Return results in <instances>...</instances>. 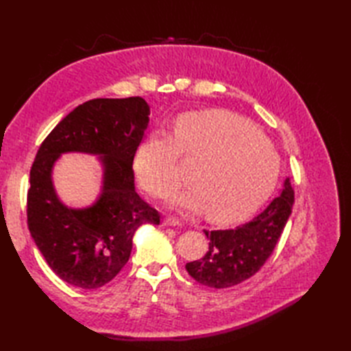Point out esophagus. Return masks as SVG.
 I'll use <instances>...</instances> for the list:
<instances>
[{"label": "esophagus", "instance_id": "1", "mask_svg": "<svg viewBox=\"0 0 351 351\" xmlns=\"http://www.w3.org/2000/svg\"><path fill=\"white\" fill-rule=\"evenodd\" d=\"M164 226H181V220H178L175 217H166L162 221Z\"/></svg>", "mask_w": 351, "mask_h": 351}]
</instances>
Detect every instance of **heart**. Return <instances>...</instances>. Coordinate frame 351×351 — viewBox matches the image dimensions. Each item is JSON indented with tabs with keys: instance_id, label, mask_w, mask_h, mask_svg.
<instances>
[{
	"instance_id": "b5f03b06",
	"label": "heart",
	"mask_w": 351,
	"mask_h": 351,
	"mask_svg": "<svg viewBox=\"0 0 351 351\" xmlns=\"http://www.w3.org/2000/svg\"><path fill=\"white\" fill-rule=\"evenodd\" d=\"M178 155L196 161L193 187L170 197L182 211H204L214 221L243 219L271 196L280 156L255 125L225 110L191 111L176 119L173 137L154 132L134 158L137 180L149 195L166 196L181 181Z\"/></svg>"
}]
</instances>
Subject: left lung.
<instances>
[{
  "label": "left lung",
  "instance_id": "1",
  "mask_svg": "<svg viewBox=\"0 0 351 351\" xmlns=\"http://www.w3.org/2000/svg\"><path fill=\"white\" fill-rule=\"evenodd\" d=\"M294 190L289 178L283 182L280 196L255 219L225 230H205L210 238L204 258L187 263L189 274L202 285L229 288L252 278L270 258L291 215Z\"/></svg>",
  "mask_w": 351,
  "mask_h": 351
}]
</instances>
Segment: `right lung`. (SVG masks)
<instances>
[{
	"mask_svg": "<svg viewBox=\"0 0 351 351\" xmlns=\"http://www.w3.org/2000/svg\"><path fill=\"white\" fill-rule=\"evenodd\" d=\"M140 96L81 104L43 140L29 170L27 221L51 270L71 285L96 289L128 263L141 225H160V214L134 185L132 161L149 123ZM98 154L101 195L87 208H71L56 196L51 169L62 153Z\"/></svg>",
	"mask_w": 351,
	"mask_h": 351,
	"instance_id": "add662e5",
	"label": "right lung"
}]
</instances>
